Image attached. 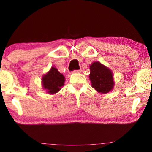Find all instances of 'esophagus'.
Masks as SVG:
<instances>
[{
    "label": "esophagus",
    "mask_w": 152,
    "mask_h": 152,
    "mask_svg": "<svg viewBox=\"0 0 152 152\" xmlns=\"http://www.w3.org/2000/svg\"><path fill=\"white\" fill-rule=\"evenodd\" d=\"M74 72H75V73H81V69H78V70H75V71H74Z\"/></svg>",
    "instance_id": "34e87169"
}]
</instances>
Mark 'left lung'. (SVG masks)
<instances>
[{
  "label": "left lung",
  "instance_id": "left-lung-1",
  "mask_svg": "<svg viewBox=\"0 0 152 152\" xmlns=\"http://www.w3.org/2000/svg\"><path fill=\"white\" fill-rule=\"evenodd\" d=\"M89 78L93 88L99 93L107 94L114 86L112 71L100 62L95 61L90 66Z\"/></svg>",
  "mask_w": 152,
  "mask_h": 152
}]
</instances>
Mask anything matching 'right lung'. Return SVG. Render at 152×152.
Segmentation results:
<instances>
[{
  "label": "right lung",
  "mask_w": 152,
  "mask_h": 152,
  "mask_svg": "<svg viewBox=\"0 0 152 152\" xmlns=\"http://www.w3.org/2000/svg\"><path fill=\"white\" fill-rule=\"evenodd\" d=\"M44 88L46 89L49 94L57 93L64 83V76L54 67H52L50 71L42 77Z\"/></svg>",
  "instance_id": "add662e5"
}]
</instances>
